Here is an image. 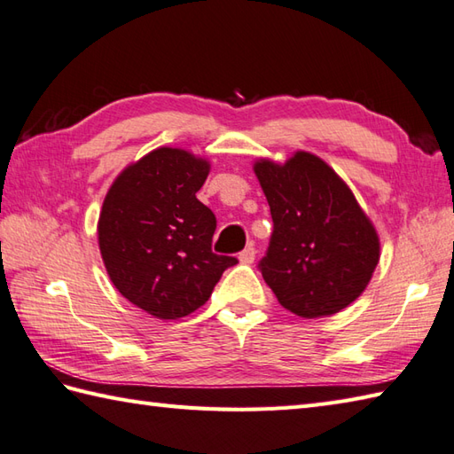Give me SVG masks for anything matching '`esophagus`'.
<instances>
[{
  "label": "esophagus",
  "mask_w": 454,
  "mask_h": 454,
  "mask_svg": "<svg viewBox=\"0 0 454 454\" xmlns=\"http://www.w3.org/2000/svg\"><path fill=\"white\" fill-rule=\"evenodd\" d=\"M239 263L244 265H252L254 259H255V247L254 246H247L242 254H239Z\"/></svg>",
  "instance_id": "obj_1"
}]
</instances>
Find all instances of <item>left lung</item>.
I'll use <instances>...</instances> for the list:
<instances>
[{"instance_id":"8db88e82","label":"left lung","mask_w":454,"mask_h":454,"mask_svg":"<svg viewBox=\"0 0 454 454\" xmlns=\"http://www.w3.org/2000/svg\"><path fill=\"white\" fill-rule=\"evenodd\" d=\"M273 218L259 263L277 301L293 314L333 316L363 294L380 259V239L347 183L310 152L285 163H254Z\"/></svg>"}]
</instances>
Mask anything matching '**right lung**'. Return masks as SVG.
I'll use <instances>...</instances> for the list:
<instances>
[{"label": "right lung", "mask_w": 454, "mask_h": 454, "mask_svg": "<svg viewBox=\"0 0 454 454\" xmlns=\"http://www.w3.org/2000/svg\"><path fill=\"white\" fill-rule=\"evenodd\" d=\"M208 171V160L161 146L124 168L103 200L105 269L129 302L160 320L195 312L238 263L212 254L216 218L197 199Z\"/></svg>", "instance_id": "right-lung-1"}]
</instances>
